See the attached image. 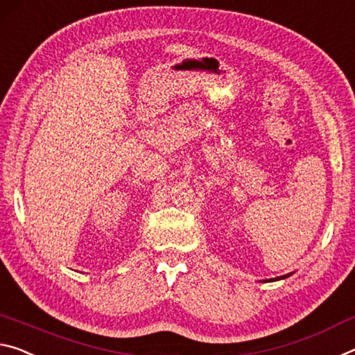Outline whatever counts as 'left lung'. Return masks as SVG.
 Returning a JSON list of instances; mask_svg holds the SVG:
<instances>
[{
    "label": "left lung",
    "instance_id": "obj_1",
    "mask_svg": "<svg viewBox=\"0 0 355 355\" xmlns=\"http://www.w3.org/2000/svg\"><path fill=\"white\" fill-rule=\"evenodd\" d=\"M286 277H289V275H283V277H278V278H274V280H280V278H286ZM267 282V280H266Z\"/></svg>",
    "mask_w": 355,
    "mask_h": 355
}]
</instances>
